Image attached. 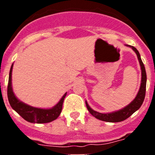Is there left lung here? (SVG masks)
Returning a JSON list of instances; mask_svg holds the SVG:
<instances>
[{"label":"left lung","instance_id":"obj_1","mask_svg":"<svg viewBox=\"0 0 155 155\" xmlns=\"http://www.w3.org/2000/svg\"><path fill=\"white\" fill-rule=\"evenodd\" d=\"M127 46L132 48L133 50L136 53L137 56L138 61H139L140 68H141V84H140V87L139 91H138L137 94L136 98H134L130 103L127 105L124 109L116 111V112H113V113H100L98 112L93 110L88 105L87 102H85L86 106H87V110L89 111V113L94 117H95L98 120H102V121L109 122V123H117V122L124 121V120L129 118L133 113H135L137 110L140 109V107L143 104V100H144L145 93H146V82H147V74H146L144 65H143V62H142L139 52H138V50H137L136 48L134 47V46H129V45H127Z\"/></svg>","mask_w":155,"mask_h":155}]
</instances>
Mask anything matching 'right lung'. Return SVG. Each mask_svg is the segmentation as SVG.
I'll use <instances>...</instances> for the list:
<instances>
[{
  "instance_id": "right-lung-1",
  "label": "right lung",
  "mask_w": 155,
  "mask_h": 155,
  "mask_svg": "<svg viewBox=\"0 0 155 155\" xmlns=\"http://www.w3.org/2000/svg\"><path fill=\"white\" fill-rule=\"evenodd\" d=\"M13 64L9 73V78H8V98L11 106L15 111H16L24 120L29 123L33 124H46L55 120L57 119L61 111H62L63 102L67 93L64 94L60 102L53 106L51 109H39L25 104L24 102L19 101L15 95L12 87V73Z\"/></svg>"
}]
</instances>
